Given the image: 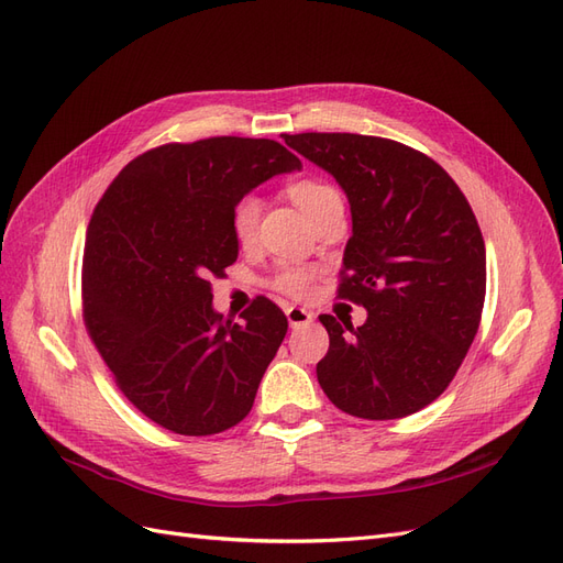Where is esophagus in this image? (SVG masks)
Returning a JSON list of instances; mask_svg holds the SVG:
<instances>
[{
  "label": "esophagus",
  "instance_id": "esophagus-1",
  "mask_svg": "<svg viewBox=\"0 0 563 563\" xmlns=\"http://www.w3.org/2000/svg\"><path fill=\"white\" fill-rule=\"evenodd\" d=\"M286 319H288V327L300 329V327H308V323H312L314 314L310 310L298 308V305H291V308H286Z\"/></svg>",
  "mask_w": 563,
  "mask_h": 563
}]
</instances>
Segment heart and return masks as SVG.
<instances>
[{"label":"heart","instance_id":"heart-1","mask_svg":"<svg viewBox=\"0 0 563 563\" xmlns=\"http://www.w3.org/2000/svg\"><path fill=\"white\" fill-rule=\"evenodd\" d=\"M286 192L310 223L321 211L333 207V203H343V197H340V192L331 183H323L317 178L296 180L288 185ZM261 213H263V201L255 195H244L242 199L234 201V207L230 211V230L236 244L251 246L255 242V236H258V225H261ZM314 277L317 272L312 267L282 265L269 284L284 296L305 298L312 291Z\"/></svg>","mask_w":563,"mask_h":563}]
</instances>
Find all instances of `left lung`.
I'll list each match as a JSON object with an SVG mask.
<instances>
[{
    "label": "left lung",
    "instance_id": "left-lung-1",
    "mask_svg": "<svg viewBox=\"0 0 563 563\" xmlns=\"http://www.w3.org/2000/svg\"><path fill=\"white\" fill-rule=\"evenodd\" d=\"M329 172L352 211L338 296L364 305V327L321 314L329 352L319 385L340 411L395 420L432 404L463 364L482 321L486 249L470 201L434 159L360 133L282 135Z\"/></svg>",
    "mask_w": 563,
    "mask_h": 563
}]
</instances>
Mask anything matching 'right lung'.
Here are the masks:
<instances>
[{
	"instance_id": "right-lung-1",
	"label": "right lung",
	"mask_w": 563,
	"mask_h": 563,
	"mask_svg": "<svg viewBox=\"0 0 563 563\" xmlns=\"http://www.w3.org/2000/svg\"><path fill=\"white\" fill-rule=\"evenodd\" d=\"M300 168L267 139L166 143L129 162L91 216L81 312L117 387L159 428L209 437L242 422L288 321L258 296L232 323L211 277L240 244L230 211L255 185Z\"/></svg>"
}]
</instances>
